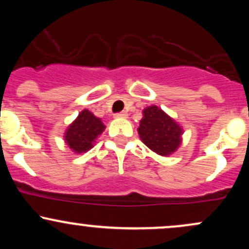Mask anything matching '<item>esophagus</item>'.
<instances>
[{
    "mask_svg": "<svg viewBox=\"0 0 249 249\" xmlns=\"http://www.w3.org/2000/svg\"><path fill=\"white\" fill-rule=\"evenodd\" d=\"M126 116H127V113L125 112V111H123V112H118L115 115L116 118H126Z\"/></svg>",
    "mask_w": 249,
    "mask_h": 249,
    "instance_id": "obj_1",
    "label": "esophagus"
}]
</instances>
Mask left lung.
<instances>
[{
  "instance_id": "8db88e82",
  "label": "left lung",
  "mask_w": 249,
  "mask_h": 249,
  "mask_svg": "<svg viewBox=\"0 0 249 249\" xmlns=\"http://www.w3.org/2000/svg\"><path fill=\"white\" fill-rule=\"evenodd\" d=\"M138 127L141 139L148 148L160 156H170L181 144V127L156 105L144 108Z\"/></svg>"
}]
</instances>
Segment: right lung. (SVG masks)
Returning <instances> with one entry per match:
<instances>
[{
    "mask_svg": "<svg viewBox=\"0 0 249 249\" xmlns=\"http://www.w3.org/2000/svg\"><path fill=\"white\" fill-rule=\"evenodd\" d=\"M105 125L89 110H83L76 121L68 127L64 141L73 152L83 153L92 148L96 138L104 131Z\"/></svg>",
    "mask_w": 249,
    "mask_h": 249,
    "instance_id": "right-lung-1",
    "label": "right lung"
}]
</instances>
